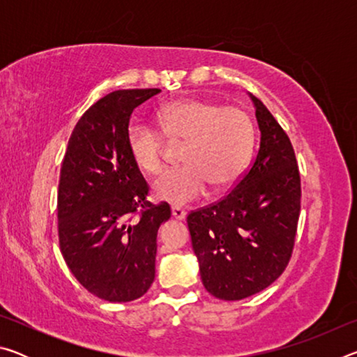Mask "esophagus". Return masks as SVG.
I'll use <instances>...</instances> for the list:
<instances>
[{"mask_svg":"<svg viewBox=\"0 0 357 357\" xmlns=\"http://www.w3.org/2000/svg\"><path fill=\"white\" fill-rule=\"evenodd\" d=\"M185 211L183 209V208H179V206H173L172 208V215L174 217V219L176 220H183V219H185Z\"/></svg>","mask_w":357,"mask_h":357,"instance_id":"1","label":"esophagus"}]
</instances>
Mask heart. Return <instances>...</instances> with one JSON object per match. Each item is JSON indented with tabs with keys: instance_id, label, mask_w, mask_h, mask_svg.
Here are the masks:
<instances>
[{
	"instance_id": "1",
	"label": "heart",
	"mask_w": 357,
	"mask_h": 357,
	"mask_svg": "<svg viewBox=\"0 0 357 357\" xmlns=\"http://www.w3.org/2000/svg\"><path fill=\"white\" fill-rule=\"evenodd\" d=\"M162 131L173 142L185 143V165L165 172L155 181L154 195L173 204L200 198L208 185L220 192L243 176L255 144V128L241 108L202 99L168 104L159 113ZM128 148L142 172L157 174L165 165V137L144 121L128 129Z\"/></svg>"
}]
</instances>
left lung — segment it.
<instances>
[{
	"mask_svg": "<svg viewBox=\"0 0 357 357\" xmlns=\"http://www.w3.org/2000/svg\"><path fill=\"white\" fill-rule=\"evenodd\" d=\"M261 132L253 164L220 202L187 215L202 282L223 301L268 288L291 258L301 211V176L285 130L255 96Z\"/></svg>",
	"mask_w": 357,
	"mask_h": 357,
	"instance_id": "obj_1",
	"label": "left lung"
}]
</instances>
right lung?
<instances>
[{"label": "right lung", "instance_id": "obj_1", "mask_svg": "<svg viewBox=\"0 0 357 357\" xmlns=\"http://www.w3.org/2000/svg\"><path fill=\"white\" fill-rule=\"evenodd\" d=\"M159 93L119 89L99 99L78 119L63 159L59 247L75 279L108 302H129L148 291L157 229L172 215L168 203L146 200L149 187L128 148L132 112Z\"/></svg>", "mask_w": 357, "mask_h": 357}]
</instances>
